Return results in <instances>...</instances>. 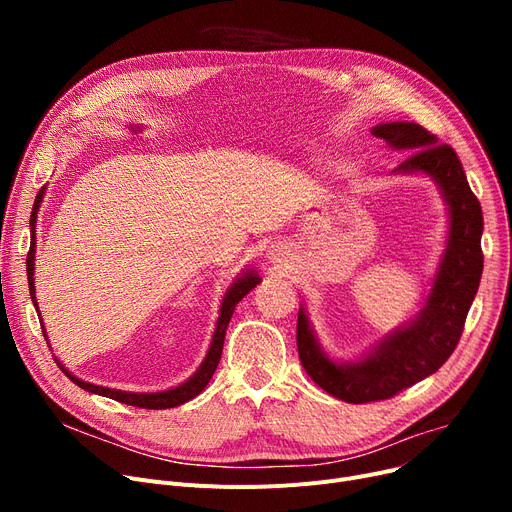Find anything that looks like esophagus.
I'll return each instance as SVG.
<instances>
[{
	"label": "esophagus",
	"mask_w": 512,
	"mask_h": 512,
	"mask_svg": "<svg viewBox=\"0 0 512 512\" xmlns=\"http://www.w3.org/2000/svg\"><path fill=\"white\" fill-rule=\"evenodd\" d=\"M270 255H272V259H280V255H282V249H274Z\"/></svg>",
	"instance_id": "34e87169"
}]
</instances>
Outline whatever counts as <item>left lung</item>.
Wrapping results in <instances>:
<instances>
[{
    "label": "left lung",
    "instance_id": "8db88e82",
    "mask_svg": "<svg viewBox=\"0 0 512 512\" xmlns=\"http://www.w3.org/2000/svg\"><path fill=\"white\" fill-rule=\"evenodd\" d=\"M371 134L392 149L413 151L394 174L432 178L448 205V240L434 286L415 319L390 332L359 361H334L321 348L305 307L299 309L297 346L309 378L328 394L363 405L386 400L436 373L461 340L477 294L483 253V215L454 149L415 122L378 124Z\"/></svg>",
    "mask_w": 512,
    "mask_h": 512
}]
</instances>
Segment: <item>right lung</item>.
I'll use <instances>...</instances> for the list:
<instances>
[{
	"instance_id": "obj_1",
	"label": "right lung",
	"mask_w": 512,
	"mask_h": 512,
	"mask_svg": "<svg viewBox=\"0 0 512 512\" xmlns=\"http://www.w3.org/2000/svg\"><path fill=\"white\" fill-rule=\"evenodd\" d=\"M43 195H45V186L39 191L37 199H35V205H33V213H31V249H29V257H26V276H29V290H31V299H33V305L37 307V297H35V226H37V211L41 207V201H43ZM261 282V278L257 276L255 270H245L242 272L232 284L230 288L226 290L224 299H222V307H220V317H218V324H215V332H213V338H211V344H209V351L203 359V363L199 365V369L188 378L186 382H182L180 386L176 388H170V390H164V392H126V390H114V388H105V386H95V384H89V382H83L80 378H76V375H72L62 363L60 369L68 375V378L80 386L87 392H93V394H99V396H107V398H114L118 402H124V405H130V407H139V409H172V407H178V405H184L186 400H191L195 396H199L205 386L209 384L211 375L215 371V367H218L220 359H222V348H224V338H226V328L230 324V317L234 313V307L242 301V297H247V294ZM37 313H39V307H37ZM43 321V319H41ZM43 328V326H41ZM45 332V330H43ZM58 361V359H56Z\"/></svg>"
}]
</instances>
